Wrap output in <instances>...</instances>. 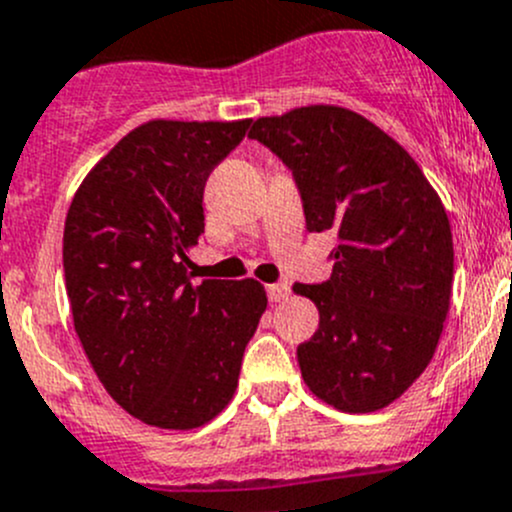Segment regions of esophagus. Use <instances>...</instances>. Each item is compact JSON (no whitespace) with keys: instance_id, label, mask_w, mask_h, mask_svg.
I'll return each mask as SVG.
<instances>
[{"instance_id":"34e87169","label":"esophagus","mask_w":512,"mask_h":512,"mask_svg":"<svg viewBox=\"0 0 512 512\" xmlns=\"http://www.w3.org/2000/svg\"><path fill=\"white\" fill-rule=\"evenodd\" d=\"M266 294H269V301L279 304V301L289 299V286H286V284H269V286H266Z\"/></svg>"}]
</instances>
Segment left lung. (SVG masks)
<instances>
[{"instance_id": "obj_1", "label": "left lung", "mask_w": 512, "mask_h": 512, "mask_svg": "<svg viewBox=\"0 0 512 512\" xmlns=\"http://www.w3.org/2000/svg\"><path fill=\"white\" fill-rule=\"evenodd\" d=\"M248 138L294 173L306 231L337 233L319 309L299 344L306 387L342 412H377L427 369L450 309L455 253L445 206L402 145L359 113L306 105L259 118Z\"/></svg>"}]
</instances>
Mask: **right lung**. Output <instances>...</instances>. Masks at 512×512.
<instances>
[{
    "label": "right lung",
    "mask_w": 512,
    "mask_h": 512,
    "mask_svg": "<svg viewBox=\"0 0 512 512\" xmlns=\"http://www.w3.org/2000/svg\"><path fill=\"white\" fill-rule=\"evenodd\" d=\"M251 120H150L77 188L62 264L75 332L107 394L163 430L211 422L238 387L243 349L266 311L259 281L188 276L203 188Z\"/></svg>",
    "instance_id": "obj_1"
}]
</instances>
